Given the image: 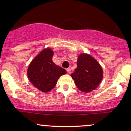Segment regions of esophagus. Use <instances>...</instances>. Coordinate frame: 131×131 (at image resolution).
Returning a JSON list of instances; mask_svg holds the SVG:
<instances>
[{"instance_id":"34e87169","label":"esophagus","mask_w":131,"mask_h":131,"mask_svg":"<svg viewBox=\"0 0 131 131\" xmlns=\"http://www.w3.org/2000/svg\"><path fill=\"white\" fill-rule=\"evenodd\" d=\"M67 73H69V74H70V73H71V69H70V68H67Z\"/></svg>"}]
</instances>
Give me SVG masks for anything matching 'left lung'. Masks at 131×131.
<instances>
[{
  "instance_id": "1",
  "label": "left lung",
  "mask_w": 131,
  "mask_h": 131,
  "mask_svg": "<svg viewBox=\"0 0 131 131\" xmlns=\"http://www.w3.org/2000/svg\"><path fill=\"white\" fill-rule=\"evenodd\" d=\"M76 86L81 91L88 93L95 90L103 79V70L91 56L81 54L77 61V68L71 74Z\"/></svg>"
}]
</instances>
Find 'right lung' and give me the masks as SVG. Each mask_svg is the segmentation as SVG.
Segmentation results:
<instances>
[{
	"mask_svg": "<svg viewBox=\"0 0 131 131\" xmlns=\"http://www.w3.org/2000/svg\"><path fill=\"white\" fill-rule=\"evenodd\" d=\"M53 52L51 49L43 50L32 60L27 71L30 81L45 93L52 90L59 78L67 73L64 69L53 62Z\"/></svg>",
	"mask_w": 131,
	"mask_h": 131,
	"instance_id": "add662e5",
	"label": "right lung"
}]
</instances>
